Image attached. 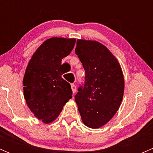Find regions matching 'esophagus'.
<instances>
[{
    "instance_id": "1",
    "label": "esophagus",
    "mask_w": 153,
    "mask_h": 153,
    "mask_svg": "<svg viewBox=\"0 0 153 153\" xmlns=\"http://www.w3.org/2000/svg\"><path fill=\"white\" fill-rule=\"evenodd\" d=\"M71 88H72V93L75 94V92H76L77 89H76V86L74 84H71Z\"/></svg>"
}]
</instances>
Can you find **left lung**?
I'll list each match as a JSON object with an SVG mask.
<instances>
[{
    "label": "left lung",
    "mask_w": 153,
    "mask_h": 153,
    "mask_svg": "<svg viewBox=\"0 0 153 153\" xmlns=\"http://www.w3.org/2000/svg\"><path fill=\"white\" fill-rule=\"evenodd\" d=\"M76 44L75 54L86 75L75 100L83 123L96 129L105 125L119 109L124 95V75L118 60L101 43L78 39Z\"/></svg>",
    "instance_id": "obj_1"
}]
</instances>
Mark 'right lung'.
<instances>
[{
    "instance_id": "obj_1",
    "label": "right lung",
    "mask_w": 153,
    "mask_h": 153,
    "mask_svg": "<svg viewBox=\"0 0 153 153\" xmlns=\"http://www.w3.org/2000/svg\"><path fill=\"white\" fill-rule=\"evenodd\" d=\"M75 38L53 37L38 48L24 74V98L31 112L45 124L52 122L72 98V89L63 79L61 61L70 54Z\"/></svg>"
}]
</instances>
